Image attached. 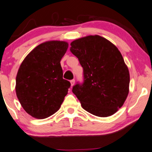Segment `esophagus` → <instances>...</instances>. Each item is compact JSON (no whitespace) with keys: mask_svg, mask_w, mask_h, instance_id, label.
I'll return each instance as SVG.
<instances>
[{"mask_svg":"<svg viewBox=\"0 0 152 152\" xmlns=\"http://www.w3.org/2000/svg\"><path fill=\"white\" fill-rule=\"evenodd\" d=\"M70 83H71V86H74V84H75V80H74V79L72 80H71V81H70Z\"/></svg>","mask_w":152,"mask_h":152,"instance_id":"obj_1","label":"esophagus"}]
</instances>
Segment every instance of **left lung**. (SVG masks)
Returning <instances> with one entry per match:
<instances>
[{
  "label": "left lung",
  "mask_w": 152,
  "mask_h": 152,
  "mask_svg": "<svg viewBox=\"0 0 152 152\" xmlns=\"http://www.w3.org/2000/svg\"><path fill=\"white\" fill-rule=\"evenodd\" d=\"M71 46V52L83 68V83L72 89L81 107L99 117L115 114L129 93L130 74L121 53L98 35L78 38Z\"/></svg>",
  "instance_id": "1"
}]
</instances>
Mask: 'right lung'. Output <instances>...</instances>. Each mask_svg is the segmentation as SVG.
Returning <instances> with one entry per match:
<instances>
[{
    "label": "right lung",
    "instance_id": "add662e5",
    "mask_svg": "<svg viewBox=\"0 0 152 152\" xmlns=\"http://www.w3.org/2000/svg\"><path fill=\"white\" fill-rule=\"evenodd\" d=\"M69 44L49 41L36 46L21 64L15 90L27 114L38 119L50 116L60 108L71 83L63 79L60 61Z\"/></svg>",
    "mask_w": 152,
    "mask_h": 152
}]
</instances>
